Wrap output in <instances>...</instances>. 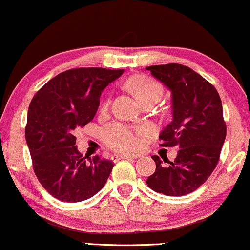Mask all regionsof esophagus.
Here are the masks:
<instances>
[{
	"mask_svg": "<svg viewBox=\"0 0 250 250\" xmlns=\"http://www.w3.org/2000/svg\"><path fill=\"white\" fill-rule=\"evenodd\" d=\"M134 158L135 156H128V154H113L110 159H112L113 162H118V160L121 159H134Z\"/></svg>",
	"mask_w": 250,
	"mask_h": 250,
	"instance_id": "1",
	"label": "esophagus"
}]
</instances>
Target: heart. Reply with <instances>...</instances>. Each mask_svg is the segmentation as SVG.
<instances>
[{
    "instance_id": "b5f03b06",
    "label": "heart",
    "mask_w": 250,
    "mask_h": 250,
    "mask_svg": "<svg viewBox=\"0 0 250 250\" xmlns=\"http://www.w3.org/2000/svg\"><path fill=\"white\" fill-rule=\"evenodd\" d=\"M125 87L140 104L144 102L156 103L163 96V86L159 82L145 76H134L125 82ZM109 105L108 98H103L99 104L100 112H105ZM142 129H132L123 123H112L105 125L100 131L102 141L107 147L118 152H134L140 144Z\"/></svg>"
}]
</instances>
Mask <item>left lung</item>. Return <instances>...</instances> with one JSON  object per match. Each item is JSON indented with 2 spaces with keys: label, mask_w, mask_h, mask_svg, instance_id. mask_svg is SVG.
Listing matches in <instances>:
<instances>
[{
  "label": "left lung",
  "mask_w": 250,
  "mask_h": 250,
  "mask_svg": "<svg viewBox=\"0 0 250 250\" xmlns=\"http://www.w3.org/2000/svg\"><path fill=\"white\" fill-rule=\"evenodd\" d=\"M145 69L172 92L173 120L159 140L162 146L179 147L168 165L152 156L156 172L146 183L167 196L190 194L209 179L219 160L226 137L222 100L212 84L186 65L168 63Z\"/></svg>",
  "instance_id": "1"
}]
</instances>
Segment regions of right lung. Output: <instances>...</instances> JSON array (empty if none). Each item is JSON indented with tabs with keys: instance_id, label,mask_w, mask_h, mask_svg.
<instances>
[{
	"instance_id": "1",
	"label": "right lung",
	"mask_w": 250,
	"mask_h": 250,
	"mask_svg": "<svg viewBox=\"0 0 250 250\" xmlns=\"http://www.w3.org/2000/svg\"><path fill=\"white\" fill-rule=\"evenodd\" d=\"M123 69L77 68L47 82L28 106L25 128L28 150L38 180L53 197L81 202L102 189L114 163L83 157L76 146L75 131L96 115L103 90Z\"/></svg>"
}]
</instances>
